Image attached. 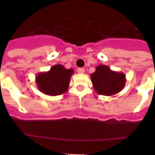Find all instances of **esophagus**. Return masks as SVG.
<instances>
[{
	"mask_svg": "<svg viewBox=\"0 0 155 155\" xmlns=\"http://www.w3.org/2000/svg\"><path fill=\"white\" fill-rule=\"evenodd\" d=\"M78 73L81 74H84V68H78Z\"/></svg>",
	"mask_w": 155,
	"mask_h": 155,
	"instance_id": "34e87169",
	"label": "esophagus"
}]
</instances>
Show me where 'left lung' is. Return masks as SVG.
Masks as SVG:
<instances>
[{
	"label": "left lung",
	"mask_w": 155,
	"mask_h": 155,
	"mask_svg": "<svg viewBox=\"0 0 155 155\" xmlns=\"http://www.w3.org/2000/svg\"><path fill=\"white\" fill-rule=\"evenodd\" d=\"M91 83L98 94L111 96L120 92L126 84V75L123 72L112 71L105 65L97 66L91 74Z\"/></svg>",
	"instance_id": "1"
}]
</instances>
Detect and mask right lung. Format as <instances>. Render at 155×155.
<instances>
[{
    "mask_svg": "<svg viewBox=\"0 0 155 155\" xmlns=\"http://www.w3.org/2000/svg\"><path fill=\"white\" fill-rule=\"evenodd\" d=\"M74 73L73 69H66L61 64L53 66L49 71L40 72L36 75L35 82L38 89L50 96L64 94L68 90Z\"/></svg>",
    "mask_w": 155,
    "mask_h": 155,
    "instance_id": "add662e5",
    "label": "right lung"
}]
</instances>
